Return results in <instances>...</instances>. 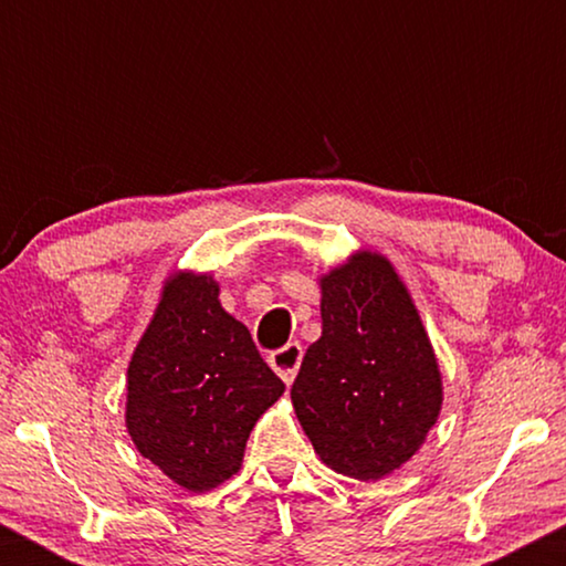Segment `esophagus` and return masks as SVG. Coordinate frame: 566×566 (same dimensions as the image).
Instances as JSON below:
<instances>
[{"mask_svg":"<svg viewBox=\"0 0 566 566\" xmlns=\"http://www.w3.org/2000/svg\"><path fill=\"white\" fill-rule=\"evenodd\" d=\"M269 361H271V367H274V373L279 375V378H282L290 386V382L295 380L297 367H301V361H303L301 343H287L284 348L274 350V354L269 356Z\"/></svg>","mask_w":566,"mask_h":566,"instance_id":"esophagus-1","label":"esophagus"}]
</instances>
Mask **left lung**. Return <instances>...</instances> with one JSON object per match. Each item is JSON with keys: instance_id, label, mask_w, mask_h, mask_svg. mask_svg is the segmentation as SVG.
<instances>
[{"instance_id": "left-lung-1", "label": "left lung", "mask_w": 566, "mask_h": 566, "mask_svg": "<svg viewBox=\"0 0 566 566\" xmlns=\"http://www.w3.org/2000/svg\"><path fill=\"white\" fill-rule=\"evenodd\" d=\"M322 337L292 382V407L324 465L378 482L437 426L444 388L423 319L394 263L356 250L319 276Z\"/></svg>"}]
</instances>
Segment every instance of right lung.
<instances>
[{
	"mask_svg": "<svg viewBox=\"0 0 566 566\" xmlns=\"http://www.w3.org/2000/svg\"><path fill=\"white\" fill-rule=\"evenodd\" d=\"M218 295L212 274L167 276L127 367L129 439L188 492H210L242 469L250 431L284 394Z\"/></svg>",
	"mask_w": 566,
	"mask_h": 566,
	"instance_id": "1",
	"label": "right lung"
}]
</instances>
